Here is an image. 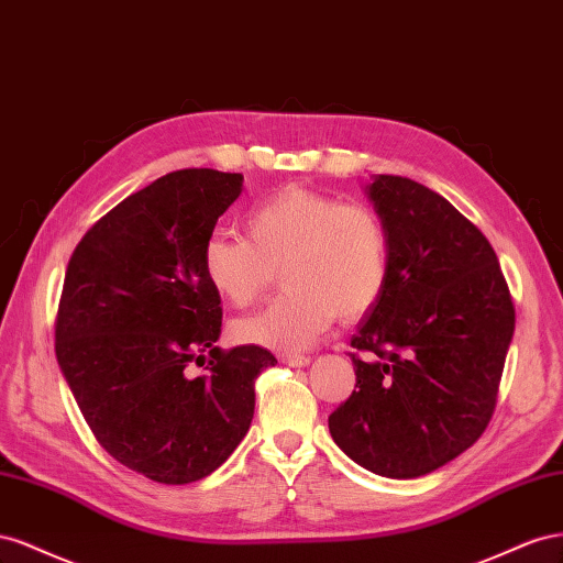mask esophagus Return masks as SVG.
I'll return each instance as SVG.
<instances>
[{
    "mask_svg": "<svg viewBox=\"0 0 563 563\" xmlns=\"http://www.w3.org/2000/svg\"><path fill=\"white\" fill-rule=\"evenodd\" d=\"M280 363L290 365V367H307L311 363V358L303 356V353H283Z\"/></svg>",
    "mask_w": 563,
    "mask_h": 563,
    "instance_id": "34e87169",
    "label": "esophagus"
}]
</instances>
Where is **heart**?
Segmentation results:
<instances>
[{
  "label": "heart",
  "instance_id": "b5f03b06",
  "mask_svg": "<svg viewBox=\"0 0 563 563\" xmlns=\"http://www.w3.org/2000/svg\"><path fill=\"white\" fill-rule=\"evenodd\" d=\"M245 235L217 233L202 247L207 285L235 309L264 295L280 268L285 292L233 323L238 342L276 351L313 344L334 316L356 320L389 283L391 245L371 207L344 205L303 186H285L256 202Z\"/></svg>",
  "mask_w": 563,
  "mask_h": 563
}]
</instances>
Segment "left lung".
<instances>
[{
	"label": "left lung",
	"instance_id": "1",
	"mask_svg": "<svg viewBox=\"0 0 563 563\" xmlns=\"http://www.w3.org/2000/svg\"><path fill=\"white\" fill-rule=\"evenodd\" d=\"M365 196L391 245L389 283L351 346L356 391L328 417L367 472L417 478L484 433L514 334L497 256L470 219L412 179L375 174Z\"/></svg>",
	"mask_w": 563,
	"mask_h": 563
}]
</instances>
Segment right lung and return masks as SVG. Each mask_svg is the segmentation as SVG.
Returning <instances> with one entry per match:
<instances>
[{"label":"right lung","instance_id":"1","mask_svg":"<svg viewBox=\"0 0 563 563\" xmlns=\"http://www.w3.org/2000/svg\"><path fill=\"white\" fill-rule=\"evenodd\" d=\"M243 181L217 169L159 176L93 223L66 271L60 373L96 441L157 484L221 467L250 431L256 375L278 363L254 344L217 346L221 299L202 276V247ZM190 362L208 373L188 376Z\"/></svg>","mask_w":563,"mask_h":563}]
</instances>
